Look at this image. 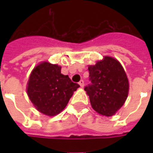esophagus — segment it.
Here are the masks:
<instances>
[{
	"label": "esophagus",
	"instance_id": "1",
	"mask_svg": "<svg viewBox=\"0 0 153 153\" xmlns=\"http://www.w3.org/2000/svg\"><path fill=\"white\" fill-rule=\"evenodd\" d=\"M79 84L81 87H83V86H84V81H83V79H81V80L79 82Z\"/></svg>",
	"mask_w": 153,
	"mask_h": 153
}]
</instances>
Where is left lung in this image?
<instances>
[{
	"instance_id": "1",
	"label": "left lung",
	"mask_w": 153,
	"mask_h": 153,
	"mask_svg": "<svg viewBox=\"0 0 153 153\" xmlns=\"http://www.w3.org/2000/svg\"><path fill=\"white\" fill-rule=\"evenodd\" d=\"M90 84L84 87L93 109L99 114L111 117L125 102L129 93V81L117 60L104 56L94 66H89Z\"/></svg>"
}]
</instances>
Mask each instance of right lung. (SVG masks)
<instances>
[{"mask_svg": "<svg viewBox=\"0 0 153 153\" xmlns=\"http://www.w3.org/2000/svg\"><path fill=\"white\" fill-rule=\"evenodd\" d=\"M60 70L58 65L43 62L33 69L27 83V92L32 103L49 117L60 113L79 87Z\"/></svg>", "mask_w": 153, "mask_h": 153, "instance_id": "obj_1", "label": "right lung"}]
</instances>
